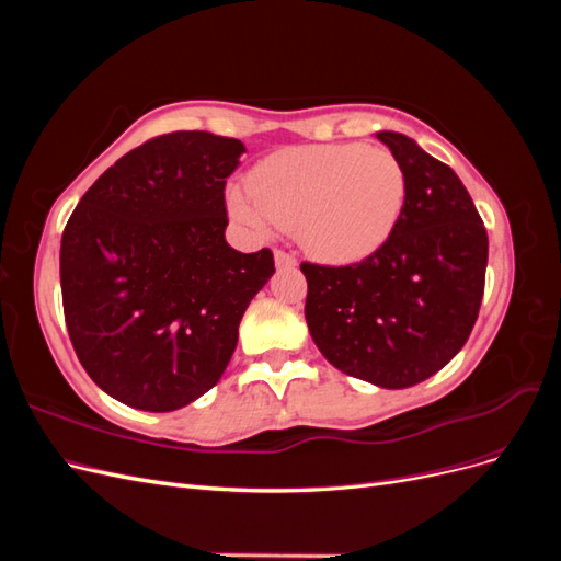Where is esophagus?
Here are the masks:
<instances>
[{"label":"esophagus","instance_id":"34e87169","mask_svg":"<svg viewBox=\"0 0 561 561\" xmlns=\"http://www.w3.org/2000/svg\"><path fill=\"white\" fill-rule=\"evenodd\" d=\"M276 266L278 268H293V266H297V257L293 252H287V250H276Z\"/></svg>","mask_w":561,"mask_h":561}]
</instances>
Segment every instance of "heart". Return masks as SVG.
<instances>
[{
  "mask_svg": "<svg viewBox=\"0 0 561 561\" xmlns=\"http://www.w3.org/2000/svg\"><path fill=\"white\" fill-rule=\"evenodd\" d=\"M252 192L233 186L236 222L268 236L297 227L318 257L348 262L375 252L393 231L407 180L393 151L377 145H311L278 151L252 171Z\"/></svg>",
  "mask_w": 561,
  "mask_h": 561,
  "instance_id": "1",
  "label": "heart"
}]
</instances>
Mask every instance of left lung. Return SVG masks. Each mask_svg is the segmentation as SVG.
<instances>
[{
	"instance_id": "1",
	"label": "left lung",
	"mask_w": 561,
	"mask_h": 561,
	"mask_svg": "<svg viewBox=\"0 0 561 561\" xmlns=\"http://www.w3.org/2000/svg\"><path fill=\"white\" fill-rule=\"evenodd\" d=\"M377 138L400 161L407 194L388 239L346 266L301 262L309 332L328 363L381 388H410L463 348L480 313L489 239L443 161L402 133Z\"/></svg>"
}]
</instances>
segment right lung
Wrapping results in <instances>:
<instances>
[{"instance_id": "obj_1", "label": "right lung", "mask_w": 561, "mask_h": 561, "mask_svg": "<svg viewBox=\"0 0 561 561\" xmlns=\"http://www.w3.org/2000/svg\"><path fill=\"white\" fill-rule=\"evenodd\" d=\"M243 151L206 130L159 135L107 168L67 219L70 342L89 377L135 410L173 412L210 390L274 276L268 248L225 241V186Z\"/></svg>"}]
</instances>
